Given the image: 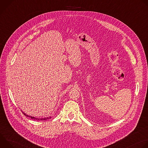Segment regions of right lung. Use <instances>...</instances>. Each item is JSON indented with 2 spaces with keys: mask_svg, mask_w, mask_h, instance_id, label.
I'll use <instances>...</instances> for the list:
<instances>
[{
  "mask_svg": "<svg viewBox=\"0 0 148 148\" xmlns=\"http://www.w3.org/2000/svg\"><path fill=\"white\" fill-rule=\"evenodd\" d=\"M22 112H23V111H22ZM23 114L25 115H26V116L30 117V118H32V119H34V120H43V121H44V120L49 119H50V118H51V116H49V117H46V118H36V117H34V116H32L28 115H27L26 114H25L24 112H23Z\"/></svg>",
  "mask_w": 148,
  "mask_h": 148,
  "instance_id": "add662e5",
  "label": "right lung"
}]
</instances>
